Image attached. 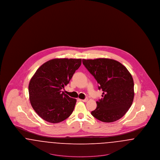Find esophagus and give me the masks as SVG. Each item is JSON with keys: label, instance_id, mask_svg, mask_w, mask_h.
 <instances>
[{"label": "esophagus", "instance_id": "34e87169", "mask_svg": "<svg viewBox=\"0 0 160 160\" xmlns=\"http://www.w3.org/2000/svg\"><path fill=\"white\" fill-rule=\"evenodd\" d=\"M82 101H83V102H87V101H88V98H86L85 99H82Z\"/></svg>", "mask_w": 160, "mask_h": 160}]
</instances>
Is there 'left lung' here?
Returning a JSON list of instances; mask_svg holds the SVG:
<instances>
[{"label": "left lung", "instance_id": "8db88e82", "mask_svg": "<svg viewBox=\"0 0 160 160\" xmlns=\"http://www.w3.org/2000/svg\"><path fill=\"white\" fill-rule=\"evenodd\" d=\"M84 67L102 91V98L97 101V106L91 114L104 122L119 120L131 106L134 97V81L127 68L118 61L99 58L83 59Z\"/></svg>", "mask_w": 160, "mask_h": 160}]
</instances>
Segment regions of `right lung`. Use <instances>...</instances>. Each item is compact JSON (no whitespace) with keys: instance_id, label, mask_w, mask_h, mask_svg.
Segmentation results:
<instances>
[{"instance_id":"right-lung-1","label":"right lung","mask_w":160,"mask_h":160,"mask_svg":"<svg viewBox=\"0 0 160 160\" xmlns=\"http://www.w3.org/2000/svg\"><path fill=\"white\" fill-rule=\"evenodd\" d=\"M81 64V59H53L42 64L32 77L29 84L31 105L47 122H62L72 113L76 99L62 89Z\"/></svg>"}]
</instances>
